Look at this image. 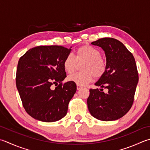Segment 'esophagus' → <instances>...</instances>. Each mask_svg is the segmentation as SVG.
I'll use <instances>...</instances> for the list:
<instances>
[{
	"instance_id": "1",
	"label": "esophagus",
	"mask_w": 150,
	"mask_h": 150,
	"mask_svg": "<svg viewBox=\"0 0 150 150\" xmlns=\"http://www.w3.org/2000/svg\"><path fill=\"white\" fill-rule=\"evenodd\" d=\"M83 88V87H82V86H81V85L77 84V90H80L81 88Z\"/></svg>"
}]
</instances>
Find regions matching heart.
I'll list each match as a JSON object with an SVG mask.
<instances>
[{
	"label": "heart",
	"mask_w": 150,
	"mask_h": 150,
	"mask_svg": "<svg viewBox=\"0 0 150 150\" xmlns=\"http://www.w3.org/2000/svg\"><path fill=\"white\" fill-rule=\"evenodd\" d=\"M77 62H84L82 67L84 71L69 75L67 80L81 86L92 81L93 75L96 77H101L107 68V62L101 57L100 51L88 45H83L76 50L75 58L71 54L67 56L63 62L65 71L69 74L73 73L77 67Z\"/></svg>",
	"instance_id": "heart-1"
}]
</instances>
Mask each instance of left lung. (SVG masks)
Instances as JSON below:
<instances>
[{"label": "left lung", "mask_w": 150, "mask_h": 150, "mask_svg": "<svg viewBox=\"0 0 150 150\" xmlns=\"http://www.w3.org/2000/svg\"><path fill=\"white\" fill-rule=\"evenodd\" d=\"M103 50L107 68L95 83L98 88L90 89L87 99L89 112L101 121H114L124 116L131 108L139 75L131 52L120 41L111 38H101L91 43ZM102 87L108 89L102 92Z\"/></svg>", "instance_id": "8db88e82"}]
</instances>
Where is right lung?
<instances>
[{
	"label": "right lung",
	"mask_w": 150,
	"mask_h": 150,
	"mask_svg": "<svg viewBox=\"0 0 150 150\" xmlns=\"http://www.w3.org/2000/svg\"><path fill=\"white\" fill-rule=\"evenodd\" d=\"M71 48L38 46L20 58L16 86L26 112L33 118L53 122L66 115L69 102L77 90L73 82L62 84L66 77L63 62Z\"/></svg>",
	"instance_id": "obj_1"
}]
</instances>
